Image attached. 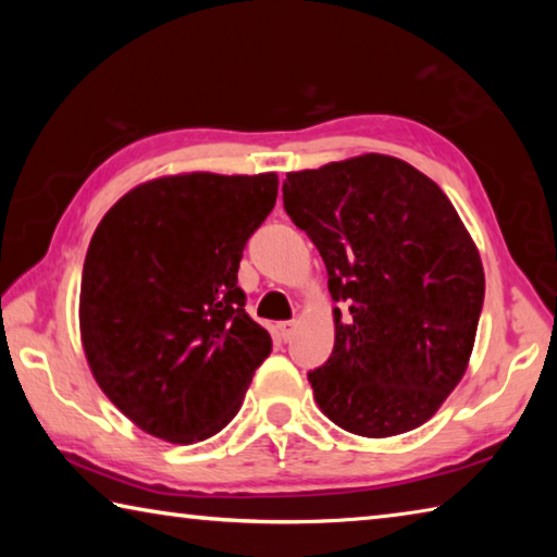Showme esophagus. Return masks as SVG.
Here are the masks:
<instances>
[{
    "mask_svg": "<svg viewBox=\"0 0 557 557\" xmlns=\"http://www.w3.org/2000/svg\"><path fill=\"white\" fill-rule=\"evenodd\" d=\"M280 336L282 338H285V342H289V338L292 336H295V329H297V322H295V319H289V322H280Z\"/></svg>",
    "mask_w": 557,
    "mask_h": 557,
    "instance_id": "34e87169",
    "label": "esophagus"
}]
</instances>
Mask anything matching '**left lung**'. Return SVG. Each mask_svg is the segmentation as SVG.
<instances>
[{"mask_svg": "<svg viewBox=\"0 0 557 557\" xmlns=\"http://www.w3.org/2000/svg\"><path fill=\"white\" fill-rule=\"evenodd\" d=\"M282 201L344 305L332 356L307 373L317 405L361 437L420 428L465 375L484 305L482 258L455 206L385 154L292 172Z\"/></svg>", "mask_w": 557, "mask_h": 557, "instance_id": "left-lung-1", "label": "left lung"}]
</instances>
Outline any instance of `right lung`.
<instances>
[{"instance_id": "right-lung-1", "label": "right lung", "mask_w": 557, "mask_h": 557, "mask_svg": "<svg viewBox=\"0 0 557 557\" xmlns=\"http://www.w3.org/2000/svg\"><path fill=\"white\" fill-rule=\"evenodd\" d=\"M275 199L277 174L162 176L122 196L92 233L83 348L102 393L149 435L191 445L221 432L270 356L238 268Z\"/></svg>"}]
</instances>
